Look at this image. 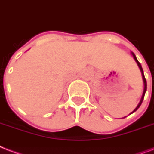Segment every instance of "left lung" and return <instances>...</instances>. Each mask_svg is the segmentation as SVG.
Wrapping results in <instances>:
<instances>
[{
	"instance_id": "1",
	"label": "left lung",
	"mask_w": 154,
	"mask_h": 154,
	"mask_svg": "<svg viewBox=\"0 0 154 154\" xmlns=\"http://www.w3.org/2000/svg\"><path fill=\"white\" fill-rule=\"evenodd\" d=\"M132 55H133V57H134V60H135V61L137 62V65H138L139 69H140V70H141V75H142V79H143V82H144V90H143V94H142V97H141V101H140V102L138 103V105H137V106L135 109H134V110L133 111V112H131V113H129V114H132V113H134L135 111H137V110L138 109V108L141 106V103H142V101H143V99H144V97H145V94H146V89H147V83H146V77H145V75H144V72H143V69H142V67H141V65L140 64V62H139L138 60H137V59L136 56H135V54H134L133 52H131ZM125 117H126V116L124 117H122V118H125Z\"/></svg>"
}]
</instances>
